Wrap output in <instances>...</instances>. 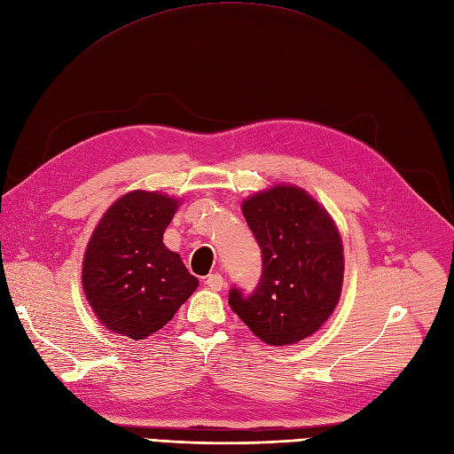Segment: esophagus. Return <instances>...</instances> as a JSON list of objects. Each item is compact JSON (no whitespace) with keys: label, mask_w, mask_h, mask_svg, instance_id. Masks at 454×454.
Here are the masks:
<instances>
[{"label":"esophagus","mask_w":454,"mask_h":454,"mask_svg":"<svg viewBox=\"0 0 454 454\" xmlns=\"http://www.w3.org/2000/svg\"><path fill=\"white\" fill-rule=\"evenodd\" d=\"M206 285H207L209 288H213V290H223V286H224V277H223L221 273H209V275L206 277Z\"/></svg>","instance_id":"1"}]
</instances>
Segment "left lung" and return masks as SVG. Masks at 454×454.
Listing matches in <instances>:
<instances>
[{
  "label": "left lung",
  "mask_w": 454,
  "mask_h": 454,
  "mask_svg": "<svg viewBox=\"0 0 454 454\" xmlns=\"http://www.w3.org/2000/svg\"><path fill=\"white\" fill-rule=\"evenodd\" d=\"M243 216L262 253L253 292L231 286L228 303L268 345L315 333L338 305L343 245L328 213L296 186H273L245 200Z\"/></svg>",
  "instance_id": "8db88e82"
}]
</instances>
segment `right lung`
I'll list each match as a JSON object with an SVG mask.
<instances>
[{
    "label": "right lung",
    "instance_id": "1",
    "mask_svg": "<svg viewBox=\"0 0 454 454\" xmlns=\"http://www.w3.org/2000/svg\"><path fill=\"white\" fill-rule=\"evenodd\" d=\"M177 200L136 190L114 201L84 253L82 286L114 333L145 340L173 318L198 288L181 256L162 243Z\"/></svg>",
    "mask_w": 454,
    "mask_h": 454
}]
</instances>
